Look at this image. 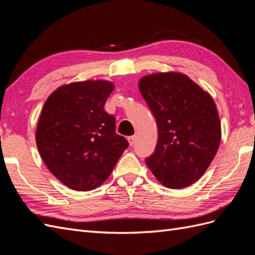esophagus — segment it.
<instances>
[{
    "label": "esophagus",
    "instance_id": "esophagus-1",
    "mask_svg": "<svg viewBox=\"0 0 255 255\" xmlns=\"http://www.w3.org/2000/svg\"><path fill=\"white\" fill-rule=\"evenodd\" d=\"M135 140H136V136H135V135H134V136L128 137V141L129 145H133V144L135 143Z\"/></svg>",
    "mask_w": 255,
    "mask_h": 255
}]
</instances>
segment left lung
Instances as JSON below:
<instances>
[{
    "label": "left lung",
    "mask_w": 255,
    "mask_h": 255,
    "mask_svg": "<svg viewBox=\"0 0 255 255\" xmlns=\"http://www.w3.org/2000/svg\"><path fill=\"white\" fill-rule=\"evenodd\" d=\"M138 87L158 128L156 149L145 164L167 188L189 186L210 167L221 140L212 96L180 72L144 75Z\"/></svg>",
    "instance_id": "1"
}]
</instances>
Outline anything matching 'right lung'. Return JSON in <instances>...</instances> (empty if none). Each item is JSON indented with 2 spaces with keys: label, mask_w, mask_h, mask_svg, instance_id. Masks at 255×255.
<instances>
[{
  "label": "right lung",
  "mask_w": 255,
  "mask_h": 255,
  "mask_svg": "<svg viewBox=\"0 0 255 255\" xmlns=\"http://www.w3.org/2000/svg\"><path fill=\"white\" fill-rule=\"evenodd\" d=\"M113 82L63 85L45 101L36 128L38 151L51 173L73 190L96 189L109 177L128 142L104 111Z\"/></svg>",
  "instance_id": "obj_1"
}]
</instances>
